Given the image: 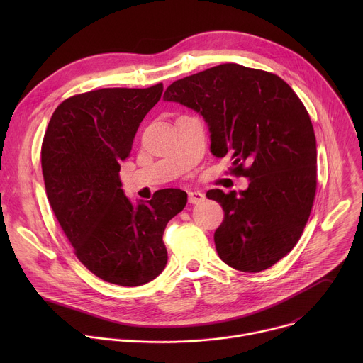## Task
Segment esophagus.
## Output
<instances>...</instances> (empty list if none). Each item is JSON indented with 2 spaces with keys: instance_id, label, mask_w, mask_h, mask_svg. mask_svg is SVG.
<instances>
[{
  "instance_id": "1",
  "label": "esophagus",
  "mask_w": 363,
  "mask_h": 363,
  "mask_svg": "<svg viewBox=\"0 0 363 363\" xmlns=\"http://www.w3.org/2000/svg\"><path fill=\"white\" fill-rule=\"evenodd\" d=\"M188 201H189V203H199V202L205 201V195L201 191H189Z\"/></svg>"
}]
</instances>
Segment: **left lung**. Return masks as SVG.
<instances>
[{
	"mask_svg": "<svg viewBox=\"0 0 363 363\" xmlns=\"http://www.w3.org/2000/svg\"><path fill=\"white\" fill-rule=\"evenodd\" d=\"M164 100L201 115L211 153L250 179L240 192H206L224 210L220 258L245 273L272 267L298 241L316 192V138L303 103L279 76L235 63L174 82Z\"/></svg>",
	"mask_w": 363,
	"mask_h": 363,
	"instance_id": "8db88e82",
	"label": "left lung"
}]
</instances>
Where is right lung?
<instances>
[{"instance_id":"right-lung-1","label":"right lung","mask_w":363,"mask_h":363,"mask_svg":"<svg viewBox=\"0 0 363 363\" xmlns=\"http://www.w3.org/2000/svg\"><path fill=\"white\" fill-rule=\"evenodd\" d=\"M162 91L160 83L69 97L51 116L41 146L47 196L77 258L119 286H142L162 273L165 227L186 205V192L175 188L133 203L119 177L139 123Z\"/></svg>"}]
</instances>
